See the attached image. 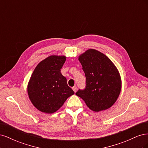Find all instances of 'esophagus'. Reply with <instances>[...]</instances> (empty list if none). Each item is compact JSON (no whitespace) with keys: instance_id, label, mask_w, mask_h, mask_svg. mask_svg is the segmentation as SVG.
Wrapping results in <instances>:
<instances>
[{"instance_id":"obj_1","label":"esophagus","mask_w":148,"mask_h":148,"mask_svg":"<svg viewBox=\"0 0 148 148\" xmlns=\"http://www.w3.org/2000/svg\"><path fill=\"white\" fill-rule=\"evenodd\" d=\"M72 89H73V91L75 92H76L77 91V86H73V88H72Z\"/></svg>"}]
</instances>
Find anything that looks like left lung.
I'll list each match as a JSON object with an SVG mask.
<instances>
[{
    "label": "left lung",
    "mask_w": 148,
    "mask_h": 148,
    "mask_svg": "<svg viewBox=\"0 0 148 148\" xmlns=\"http://www.w3.org/2000/svg\"><path fill=\"white\" fill-rule=\"evenodd\" d=\"M86 77V88L76 95L81 97L92 111L110 108L117 101L122 88L119 70L108 57L89 49L78 57Z\"/></svg>",
    "instance_id": "left-lung-1"
}]
</instances>
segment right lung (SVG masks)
<instances>
[{
    "mask_svg": "<svg viewBox=\"0 0 148 148\" xmlns=\"http://www.w3.org/2000/svg\"><path fill=\"white\" fill-rule=\"evenodd\" d=\"M64 56H51L40 62L31 76L27 91L33 106L39 111L52 114L63 106L74 91L60 73Z\"/></svg>",
    "mask_w": 148,
    "mask_h": 148,
    "instance_id": "add662e5",
    "label": "right lung"
}]
</instances>
